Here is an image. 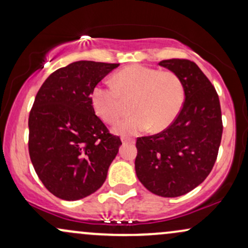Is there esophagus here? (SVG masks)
<instances>
[{
	"mask_svg": "<svg viewBox=\"0 0 248 248\" xmlns=\"http://www.w3.org/2000/svg\"><path fill=\"white\" fill-rule=\"evenodd\" d=\"M121 142L124 143V144H130V143H134V140L126 139V137H122V139H121Z\"/></svg>",
	"mask_w": 248,
	"mask_h": 248,
	"instance_id": "esophagus-1",
	"label": "esophagus"
}]
</instances>
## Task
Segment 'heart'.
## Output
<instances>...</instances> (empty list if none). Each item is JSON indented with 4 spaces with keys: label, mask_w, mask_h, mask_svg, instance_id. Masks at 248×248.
Segmentation results:
<instances>
[{
    "label": "heart",
    "mask_w": 248,
    "mask_h": 248,
    "mask_svg": "<svg viewBox=\"0 0 248 248\" xmlns=\"http://www.w3.org/2000/svg\"><path fill=\"white\" fill-rule=\"evenodd\" d=\"M112 85H94L90 101L98 118L113 124L121 114L124 100L133 99V114L113 127L121 136L137 135L151 126L155 132L166 129L177 119L185 100L184 84L177 74L141 64L118 71Z\"/></svg>",
    "instance_id": "b5f03b06"
}]
</instances>
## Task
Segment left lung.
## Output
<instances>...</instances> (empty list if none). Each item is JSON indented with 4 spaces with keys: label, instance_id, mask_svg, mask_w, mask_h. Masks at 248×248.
Masks as SVG:
<instances>
[{
    "label": "left lung",
    "instance_id": "obj_1",
    "mask_svg": "<svg viewBox=\"0 0 248 248\" xmlns=\"http://www.w3.org/2000/svg\"><path fill=\"white\" fill-rule=\"evenodd\" d=\"M159 65L181 79L185 101L168 129L137 139L135 172L151 193L177 198L203 183L213 170L222 140V112L216 90L194 62L172 59Z\"/></svg>",
    "mask_w": 248,
    "mask_h": 248
}]
</instances>
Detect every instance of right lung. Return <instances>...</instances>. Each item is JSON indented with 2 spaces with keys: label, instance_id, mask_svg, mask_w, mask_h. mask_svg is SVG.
Here are the masks:
<instances>
[{
  "label": "right lung",
  "instance_id": "right-lung-1",
  "mask_svg": "<svg viewBox=\"0 0 248 248\" xmlns=\"http://www.w3.org/2000/svg\"><path fill=\"white\" fill-rule=\"evenodd\" d=\"M118 63L76 61L55 70L38 91L29 116V153L44 186L76 201L105 183L122 144L92 108L90 94Z\"/></svg>",
  "mask_w": 248,
  "mask_h": 248
}]
</instances>
